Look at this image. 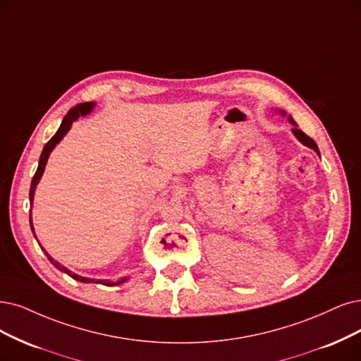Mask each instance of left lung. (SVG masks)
Masks as SVG:
<instances>
[{
  "label": "left lung",
  "mask_w": 361,
  "mask_h": 361,
  "mask_svg": "<svg viewBox=\"0 0 361 361\" xmlns=\"http://www.w3.org/2000/svg\"><path fill=\"white\" fill-rule=\"evenodd\" d=\"M291 122H293V120H291ZM293 133H295L296 138H298L300 142H303L305 145L311 147V149H314V150L318 153V147H317L315 141H314L311 137L306 135V133H305L303 130H300V129H298V128H293Z\"/></svg>",
  "instance_id": "8db88e82"
}]
</instances>
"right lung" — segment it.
<instances>
[{
  "instance_id": "obj_1",
  "label": "right lung",
  "mask_w": 361,
  "mask_h": 361,
  "mask_svg": "<svg viewBox=\"0 0 361 361\" xmlns=\"http://www.w3.org/2000/svg\"><path fill=\"white\" fill-rule=\"evenodd\" d=\"M92 109H93V102H83V104H78V105H75L74 109H71L68 113H66V116L63 117V120H62V123H61V126H59L58 132H56L55 135H53V137L47 141V144L44 145L43 153H42V156H39L38 168H37V171H35V173H34V177H32V181H31V189H30V201H31V205H32V199H34L35 185H37V183L39 181V178H42V176H43V171H44V166H46V164H47V159H49L50 152H51L53 149H55V145H56V144L63 138L65 133L70 130L71 123L74 122V120H77L80 116H85V114L90 113V110H92ZM30 223H31V229H32V233H34V228H32V221H31V219H30ZM34 236H35V233H34ZM46 256H47V259L51 262V264L55 266V268H58L59 271L65 272L66 275H70L71 278L77 279V281H80V283H98V284H104V286H109V287H110V286H117V284H122L123 281H126V278L118 279V281H109V279H92V278L80 276V275L73 274L70 269L63 268V266H62L61 263H58L56 260H53V259L47 255V252H46Z\"/></svg>"
}]
</instances>
